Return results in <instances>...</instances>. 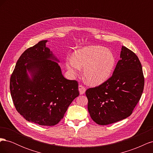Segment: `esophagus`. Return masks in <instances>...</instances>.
<instances>
[{
    "label": "esophagus",
    "mask_w": 153,
    "mask_h": 153,
    "mask_svg": "<svg viewBox=\"0 0 153 153\" xmlns=\"http://www.w3.org/2000/svg\"><path fill=\"white\" fill-rule=\"evenodd\" d=\"M78 90H79L80 94H83L85 93L86 89H85V87L84 86H83L82 85H78Z\"/></svg>",
    "instance_id": "esophagus-1"
}]
</instances>
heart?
Listing matches in <instances>:
<instances>
[{
	"mask_svg": "<svg viewBox=\"0 0 153 153\" xmlns=\"http://www.w3.org/2000/svg\"><path fill=\"white\" fill-rule=\"evenodd\" d=\"M115 65V57L109 50L100 46H88L76 51L73 59L66 60L68 70L78 75L80 68L88 84L99 85L110 77Z\"/></svg>",
	"mask_w": 153,
	"mask_h": 153,
	"instance_id": "obj_1",
	"label": "heart"
}]
</instances>
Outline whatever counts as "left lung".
Instances as JSON below:
<instances>
[{
  "instance_id": "left-lung-1",
  "label": "left lung",
  "mask_w": 153,
  "mask_h": 153,
  "mask_svg": "<svg viewBox=\"0 0 153 153\" xmlns=\"http://www.w3.org/2000/svg\"><path fill=\"white\" fill-rule=\"evenodd\" d=\"M143 86L144 76L139 59L131 50L122 46L112 76L85 91L91 117L100 125L127 118L139 101Z\"/></svg>"
}]
</instances>
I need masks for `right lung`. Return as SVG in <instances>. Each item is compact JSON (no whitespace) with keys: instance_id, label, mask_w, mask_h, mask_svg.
<instances>
[{"instance_id":"obj_1","label":"right lung","mask_w":153,"mask_h":153,"mask_svg":"<svg viewBox=\"0 0 153 153\" xmlns=\"http://www.w3.org/2000/svg\"><path fill=\"white\" fill-rule=\"evenodd\" d=\"M47 40L27 48L18 59L10 78V91L17 112L27 121L54 126L79 95L76 80L64 78L59 61L46 47ZM32 75L31 79L26 72Z\"/></svg>"}]
</instances>
